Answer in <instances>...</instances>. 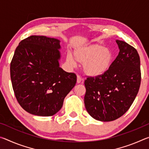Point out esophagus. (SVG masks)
<instances>
[{
    "label": "esophagus",
    "mask_w": 149,
    "mask_h": 149,
    "mask_svg": "<svg viewBox=\"0 0 149 149\" xmlns=\"http://www.w3.org/2000/svg\"><path fill=\"white\" fill-rule=\"evenodd\" d=\"M83 81V78L80 77V75H77V84H80L81 82Z\"/></svg>",
    "instance_id": "1"
}]
</instances>
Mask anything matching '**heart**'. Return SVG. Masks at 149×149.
Wrapping results in <instances>:
<instances>
[{"label": "heart", "mask_w": 149, "mask_h": 149, "mask_svg": "<svg viewBox=\"0 0 149 149\" xmlns=\"http://www.w3.org/2000/svg\"><path fill=\"white\" fill-rule=\"evenodd\" d=\"M74 59L83 64L85 74L91 77H100L106 74L112 65L114 59L113 52L99 44L79 47L75 50ZM67 61L74 64L72 55L67 56Z\"/></svg>", "instance_id": "1"}]
</instances>
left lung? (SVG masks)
Segmentation results:
<instances>
[{"instance_id":"obj_1","label":"left lung","mask_w":149,"mask_h":149,"mask_svg":"<svg viewBox=\"0 0 149 149\" xmlns=\"http://www.w3.org/2000/svg\"><path fill=\"white\" fill-rule=\"evenodd\" d=\"M120 52L109 70L100 77L85 81L84 103L94 119L110 122L129 110L141 84L140 58L134 47L116 40Z\"/></svg>"}]
</instances>
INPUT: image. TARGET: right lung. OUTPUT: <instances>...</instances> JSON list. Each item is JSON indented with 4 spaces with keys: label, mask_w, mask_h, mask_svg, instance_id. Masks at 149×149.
<instances>
[{
    "label": "right lung",
    "mask_w": 149,
    "mask_h": 149,
    "mask_svg": "<svg viewBox=\"0 0 149 149\" xmlns=\"http://www.w3.org/2000/svg\"><path fill=\"white\" fill-rule=\"evenodd\" d=\"M60 42L31 35L15 50L10 63L12 87L19 105L30 114L53 116L76 84V75L59 66Z\"/></svg>",
    "instance_id": "1"
}]
</instances>
